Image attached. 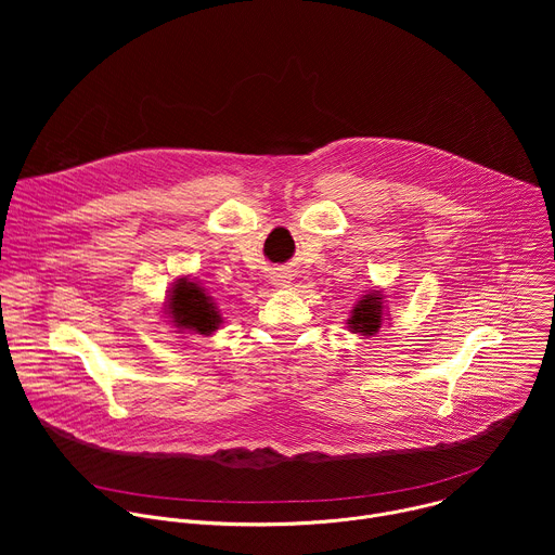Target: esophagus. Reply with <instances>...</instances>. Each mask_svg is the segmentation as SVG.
I'll return each mask as SVG.
<instances>
[{
  "instance_id": "esophagus-1",
  "label": "esophagus",
  "mask_w": 555,
  "mask_h": 555,
  "mask_svg": "<svg viewBox=\"0 0 555 555\" xmlns=\"http://www.w3.org/2000/svg\"><path fill=\"white\" fill-rule=\"evenodd\" d=\"M287 276H283V274H276V276H272V281H274V285H285L287 281H285Z\"/></svg>"
}]
</instances>
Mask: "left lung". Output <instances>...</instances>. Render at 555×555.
I'll use <instances>...</instances> for the list:
<instances>
[{"mask_svg":"<svg viewBox=\"0 0 555 555\" xmlns=\"http://www.w3.org/2000/svg\"><path fill=\"white\" fill-rule=\"evenodd\" d=\"M384 296L379 292H369L364 294L358 305L351 311V319H349V330L353 334H362V336H373L382 321H384Z\"/></svg>","mask_w":555,"mask_h":555,"instance_id":"1","label":"left lung"}]
</instances>
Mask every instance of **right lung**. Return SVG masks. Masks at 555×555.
<instances>
[{"instance_id":"right-lung-1","label":"right lung","mask_w":555,"mask_h":555,"mask_svg":"<svg viewBox=\"0 0 555 555\" xmlns=\"http://www.w3.org/2000/svg\"><path fill=\"white\" fill-rule=\"evenodd\" d=\"M169 313L176 327L202 336L212 334L221 325V315L210 296H206L204 289L189 279L176 281L169 294Z\"/></svg>"}]
</instances>
